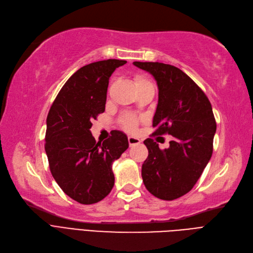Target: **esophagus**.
I'll return each instance as SVG.
<instances>
[{"label": "esophagus", "instance_id": "obj_1", "mask_svg": "<svg viewBox=\"0 0 253 253\" xmlns=\"http://www.w3.org/2000/svg\"><path fill=\"white\" fill-rule=\"evenodd\" d=\"M128 143H129V146H134V145L141 144V140L134 136H128Z\"/></svg>", "mask_w": 253, "mask_h": 253}]
</instances>
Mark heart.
<instances>
[{"instance_id":"obj_1","label":"heart","mask_w":253,"mask_h":253,"mask_svg":"<svg viewBox=\"0 0 253 253\" xmlns=\"http://www.w3.org/2000/svg\"><path fill=\"white\" fill-rule=\"evenodd\" d=\"M142 82H145V80L137 77L135 78L134 80V83L135 84H138V83H142ZM124 124H125V127L128 129V130H133L136 126V119L134 117H131V116H128L126 117L125 121H124Z\"/></svg>"}]
</instances>
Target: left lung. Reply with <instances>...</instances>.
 Masks as SVG:
<instances>
[{
  "label": "left lung",
  "mask_w": 253,
  "mask_h": 253,
  "mask_svg": "<svg viewBox=\"0 0 253 253\" xmlns=\"http://www.w3.org/2000/svg\"><path fill=\"white\" fill-rule=\"evenodd\" d=\"M149 72L159 89L152 126L156 135L174 137L161 150L152 138L144 144L148 158L142 166L147 190L161 200L172 201L189 192L212 156L216 124L206 94L177 67L159 62H133Z\"/></svg>",
  "instance_id": "left-lung-1"
}]
</instances>
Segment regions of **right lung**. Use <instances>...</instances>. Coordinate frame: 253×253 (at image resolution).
I'll return each instance as SVG.
<instances>
[{
    "label": "right lung",
    "mask_w": 253,
    "mask_h": 253,
    "mask_svg": "<svg viewBox=\"0 0 253 253\" xmlns=\"http://www.w3.org/2000/svg\"><path fill=\"white\" fill-rule=\"evenodd\" d=\"M126 61H99L80 68L64 84L47 116L45 151L51 174L68 197L90 205L115 185L111 165L128 148L127 135L116 131L96 142L91 121L105 111L109 78Z\"/></svg>",
    "instance_id": "obj_1"
}]
</instances>
